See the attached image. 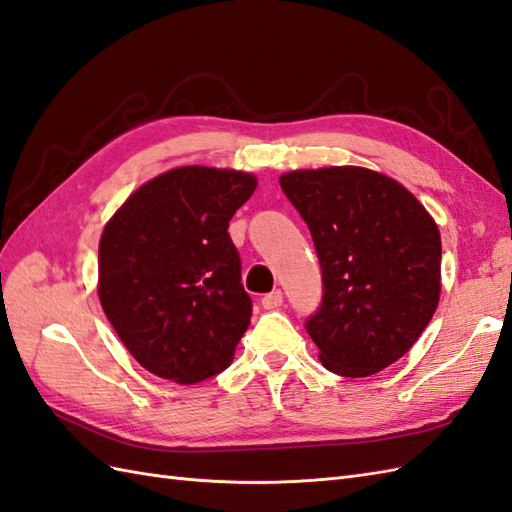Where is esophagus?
I'll use <instances>...</instances> for the list:
<instances>
[{"mask_svg":"<svg viewBox=\"0 0 512 512\" xmlns=\"http://www.w3.org/2000/svg\"><path fill=\"white\" fill-rule=\"evenodd\" d=\"M283 303V294L281 290H272L270 294H264V299H261V305H264V310H277Z\"/></svg>","mask_w":512,"mask_h":512,"instance_id":"1","label":"esophagus"}]
</instances>
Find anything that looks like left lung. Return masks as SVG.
Returning <instances> with one entry per match:
<instances>
[{
	"mask_svg": "<svg viewBox=\"0 0 512 512\" xmlns=\"http://www.w3.org/2000/svg\"><path fill=\"white\" fill-rule=\"evenodd\" d=\"M281 189L323 268L307 334L331 373L368 377L403 358L441 299V233L412 192L360 165L292 170Z\"/></svg>",
	"mask_w": 512,
	"mask_h": 512,
	"instance_id": "obj_1",
	"label": "left lung"
}]
</instances>
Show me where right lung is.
Instances as JSON below:
<instances>
[{
    "mask_svg": "<svg viewBox=\"0 0 512 512\" xmlns=\"http://www.w3.org/2000/svg\"><path fill=\"white\" fill-rule=\"evenodd\" d=\"M255 187L251 172L183 165L135 189L104 224L102 310L152 375L198 384L233 362L253 303L227 229Z\"/></svg>",
    "mask_w": 512,
    "mask_h": 512,
    "instance_id": "right-lung-1",
    "label": "right lung"
}]
</instances>
